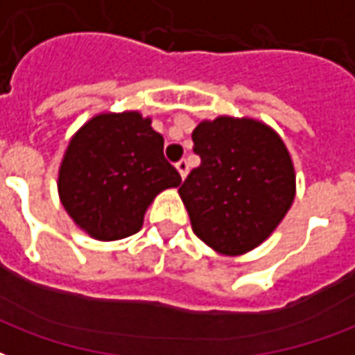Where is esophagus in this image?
Returning <instances> with one entry per match:
<instances>
[{
	"label": "esophagus",
	"instance_id": "1",
	"mask_svg": "<svg viewBox=\"0 0 355 355\" xmlns=\"http://www.w3.org/2000/svg\"><path fill=\"white\" fill-rule=\"evenodd\" d=\"M177 171L180 173V177L186 178V175H188V162H186V159H180V162L177 163Z\"/></svg>",
	"mask_w": 355,
	"mask_h": 355
}]
</instances>
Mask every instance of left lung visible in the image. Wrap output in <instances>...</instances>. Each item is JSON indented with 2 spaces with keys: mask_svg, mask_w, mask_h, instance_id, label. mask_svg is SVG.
<instances>
[{
  "mask_svg": "<svg viewBox=\"0 0 355 355\" xmlns=\"http://www.w3.org/2000/svg\"><path fill=\"white\" fill-rule=\"evenodd\" d=\"M200 167L178 193L192 230L223 254H243L277 228L295 200V167L279 135L249 117L220 116L192 132Z\"/></svg>",
  "mask_w": 355,
  "mask_h": 355,
  "instance_id": "8db88e82",
  "label": "left lung"
}]
</instances>
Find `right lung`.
<instances>
[{"mask_svg":"<svg viewBox=\"0 0 355 355\" xmlns=\"http://www.w3.org/2000/svg\"><path fill=\"white\" fill-rule=\"evenodd\" d=\"M150 123L139 112L98 114L66 148L58 196L91 238L114 241L137 234L155 196L180 184L163 155V137Z\"/></svg>","mask_w":355,"mask_h":355,"instance_id":"add662e5","label":"right lung"}]
</instances>
